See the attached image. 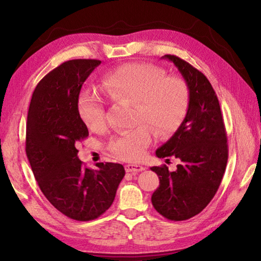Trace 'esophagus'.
Masks as SVG:
<instances>
[{
    "label": "esophagus",
    "instance_id": "obj_1",
    "mask_svg": "<svg viewBox=\"0 0 261 261\" xmlns=\"http://www.w3.org/2000/svg\"><path fill=\"white\" fill-rule=\"evenodd\" d=\"M125 170L126 173H132V174H137V173H140V171L145 170V167H142L140 165H125Z\"/></svg>",
    "mask_w": 261,
    "mask_h": 261
}]
</instances>
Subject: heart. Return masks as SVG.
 Wrapping results in <instances>:
<instances>
[{
	"mask_svg": "<svg viewBox=\"0 0 261 261\" xmlns=\"http://www.w3.org/2000/svg\"><path fill=\"white\" fill-rule=\"evenodd\" d=\"M103 87L114 101L136 103L135 118L140 124L116 135L109 143V150L126 162H138L145 156L153 136L148 124L156 127L159 135L169 134L179 126L190 105L187 83L181 77L167 76L164 68L151 64H127L115 68L105 76ZM79 112L92 131H101L107 125L104 101L96 92L87 90L82 94Z\"/></svg>",
	"mask_w": 261,
	"mask_h": 261,
	"instance_id": "heart-1",
	"label": "heart"
}]
</instances>
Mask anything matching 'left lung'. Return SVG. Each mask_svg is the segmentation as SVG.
I'll return each mask as SVG.
<instances>
[{"label":"left lung","mask_w":261,"mask_h":261,"mask_svg":"<svg viewBox=\"0 0 261 261\" xmlns=\"http://www.w3.org/2000/svg\"><path fill=\"white\" fill-rule=\"evenodd\" d=\"M177 67L190 88V105L184 121L170 139L156 150L158 158L179 160L175 171L166 165L151 167L159 187L151 203L159 214L184 221L207 206L223 178L228 143L218 96L201 71L174 55H165Z\"/></svg>","instance_id":"obj_1"}]
</instances>
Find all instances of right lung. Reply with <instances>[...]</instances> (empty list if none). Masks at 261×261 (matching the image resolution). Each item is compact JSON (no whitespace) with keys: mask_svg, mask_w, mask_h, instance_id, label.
I'll list each match as a JSON object with an SVG mask.
<instances>
[{"mask_svg":"<svg viewBox=\"0 0 261 261\" xmlns=\"http://www.w3.org/2000/svg\"><path fill=\"white\" fill-rule=\"evenodd\" d=\"M101 64L95 59L63 63L39 82L28 111L25 152L43 195L77 221L97 219L112 205L123 166L97 163L86 168L77 143L88 137L79 112L82 86Z\"/></svg>","mask_w":261,"mask_h":261,"instance_id":"1","label":"right lung"}]
</instances>
